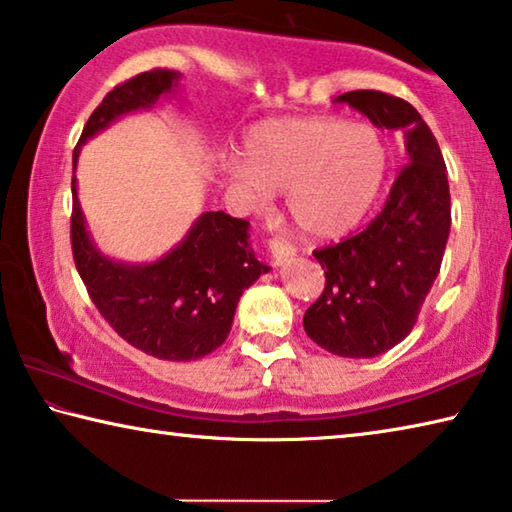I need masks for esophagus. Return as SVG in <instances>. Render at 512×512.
<instances>
[{
  "label": "esophagus",
  "mask_w": 512,
  "mask_h": 512,
  "mask_svg": "<svg viewBox=\"0 0 512 512\" xmlns=\"http://www.w3.org/2000/svg\"><path fill=\"white\" fill-rule=\"evenodd\" d=\"M268 250H271V257H273V264L280 266L282 262H287L289 257L296 255V248H293L289 241H284L280 237H273L268 241Z\"/></svg>",
  "instance_id": "obj_1"
}]
</instances>
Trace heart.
I'll return each instance as SVG.
<instances>
[{
  "instance_id": "1",
  "label": "heart",
  "mask_w": 512,
  "mask_h": 512,
  "mask_svg": "<svg viewBox=\"0 0 512 512\" xmlns=\"http://www.w3.org/2000/svg\"><path fill=\"white\" fill-rule=\"evenodd\" d=\"M386 173V146L370 124L339 117H284L255 124L232 178L264 192H287L293 223L309 237L352 230L375 203Z\"/></svg>"
}]
</instances>
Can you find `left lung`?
Returning a JSON list of instances; mask_svg holds the SVG:
<instances>
[{
    "instance_id": "8db88e82",
    "label": "left lung",
    "mask_w": 512,
    "mask_h": 512,
    "mask_svg": "<svg viewBox=\"0 0 512 512\" xmlns=\"http://www.w3.org/2000/svg\"><path fill=\"white\" fill-rule=\"evenodd\" d=\"M372 124L402 131L406 164L381 212L357 235L314 250L325 289L302 325L320 348L370 359L404 341L443 264L452 201L436 137L409 101L379 90L336 97Z\"/></svg>"
}]
</instances>
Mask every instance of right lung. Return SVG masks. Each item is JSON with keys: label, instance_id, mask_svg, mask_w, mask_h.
I'll list each match as a JSON object with an SVG mask.
<instances>
[{"label": "right lung", "instance_id": "add662e5", "mask_svg": "<svg viewBox=\"0 0 512 512\" xmlns=\"http://www.w3.org/2000/svg\"><path fill=\"white\" fill-rule=\"evenodd\" d=\"M176 69L155 67L112 88L92 112L74 149L126 112L149 108L178 85ZM72 253L94 307L133 348L164 361H194L228 339L237 302L268 271L248 244V221L205 212L183 244L153 264L128 266L103 257L85 230L72 178Z\"/></svg>", "mask_w": 512, "mask_h": 512}]
</instances>
